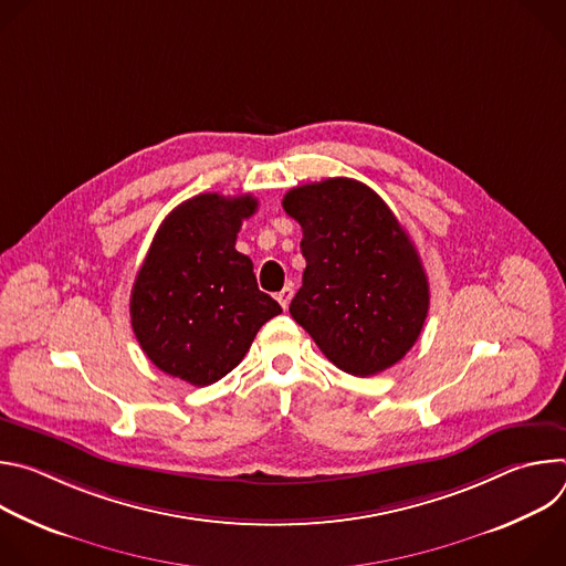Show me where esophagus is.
I'll return each mask as SVG.
<instances>
[{"instance_id":"1","label":"esophagus","mask_w":566,"mask_h":566,"mask_svg":"<svg viewBox=\"0 0 566 566\" xmlns=\"http://www.w3.org/2000/svg\"><path fill=\"white\" fill-rule=\"evenodd\" d=\"M275 297H277V302L282 304V308L286 311V308H289V304H291V297H293V289H291V286H284Z\"/></svg>"}]
</instances>
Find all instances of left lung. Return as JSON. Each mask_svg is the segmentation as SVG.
<instances>
[{"mask_svg":"<svg viewBox=\"0 0 566 566\" xmlns=\"http://www.w3.org/2000/svg\"><path fill=\"white\" fill-rule=\"evenodd\" d=\"M306 260L291 315L338 369L374 376L421 336L430 286L421 258L387 203L354 179L289 190Z\"/></svg>","mask_w":566,"mask_h":566,"instance_id":"left-lung-1","label":"left lung"}]
</instances>
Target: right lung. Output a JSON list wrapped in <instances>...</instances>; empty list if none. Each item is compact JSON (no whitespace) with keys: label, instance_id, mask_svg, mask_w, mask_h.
<instances>
[{"label":"right lung","instance_id":"right-lung-1","mask_svg":"<svg viewBox=\"0 0 566 566\" xmlns=\"http://www.w3.org/2000/svg\"><path fill=\"white\" fill-rule=\"evenodd\" d=\"M251 195H197L158 226L129 300L132 329L147 358L190 385H212L251 349L282 306L258 289L251 258L234 249Z\"/></svg>","mask_w":566,"mask_h":566}]
</instances>
